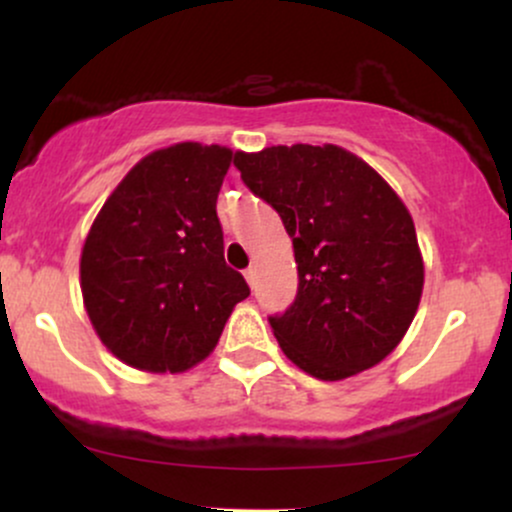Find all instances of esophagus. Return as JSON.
Masks as SVG:
<instances>
[{"label":"esophagus","mask_w":512,"mask_h":512,"mask_svg":"<svg viewBox=\"0 0 512 512\" xmlns=\"http://www.w3.org/2000/svg\"><path fill=\"white\" fill-rule=\"evenodd\" d=\"M255 276H257L255 267H248V269H245V279H248V284H250V286H255Z\"/></svg>","instance_id":"obj_1"}]
</instances>
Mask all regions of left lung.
<instances>
[{
  "instance_id": "1",
  "label": "left lung",
  "mask_w": 512,
  "mask_h": 512,
  "mask_svg": "<svg viewBox=\"0 0 512 512\" xmlns=\"http://www.w3.org/2000/svg\"><path fill=\"white\" fill-rule=\"evenodd\" d=\"M245 185L284 221L298 264V296L272 332L317 380L378 366L407 334L424 257L407 204L363 158L334 144L236 151Z\"/></svg>"
}]
</instances>
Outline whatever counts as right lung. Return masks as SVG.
I'll use <instances>...</instances> for the list:
<instances>
[{
  "label": "right lung",
  "instance_id": "1",
  "mask_svg": "<svg viewBox=\"0 0 512 512\" xmlns=\"http://www.w3.org/2000/svg\"><path fill=\"white\" fill-rule=\"evenodd\" d=\"M233 151L180 142L144 156L110 192L81 248L98 339L146 373H185L219 344L248 284L223 260L216 197Z\"/></svg>",
  "mask_w": 512,
  "mask_h": 512
}]
</instances>
